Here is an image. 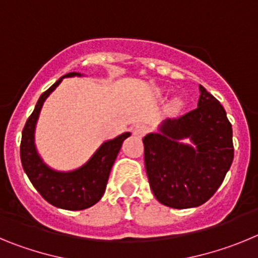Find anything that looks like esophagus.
Segmentation results:
<instances>
[{
    "label": "esophagus",
    "instance_id": "34e87169",
    "mask_svg": "<svg viewBox=\"0 0 258 258\" xmlns=\"http://www.w3.org/2000/svg\"><path fill=\"white\" fill-rule=\"evenodd\" d=\"M146 132H147V127H146L145 125H136V126L133 127V134L136 137H138V138H142L146 134Z\"/></svg>",
    "mask_w": 258,
    "mask_h": 258
}]
</instances>
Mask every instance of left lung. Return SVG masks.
I'll return each instance as SVG.
<instances>
[{
  "mask_svg": "<svg viewBox=\"0 0 258 258\" xmlns=\"http://www.w3.org/2000/svg\"><path fill=\"white\" fill-rule=\"evenodd\" d=\"M199 90L197 108L166 118L143 138L150 187L170 208H195L211 199L234 159L226 111L202 85Z\"/></svg>",
  "mask_w": 258,
  "mask_h": 258,
  "instance_id": "left-lung-1",
  "label": "left lung"
}]
</instances>
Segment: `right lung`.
I'll use <instances>...</instances> for the list:
<instances>
[{
	"instance_id": "1",
	"label": "right lung",
	"mask_w": 258,
	"mask_h": 258,
	"mask_svg": "<svg viewBox=\"0 0 258 258\" xmlns=\"http://www.w3.org/2000/svg\"><path fill=\"white\" fill-rule=\"evenodd\" d=\"M75 76L81 77L84 75L79 72H71L61 76L38 98L33 112L28 117L26 126L23 129L20 159L23 169L28 175L29 181L47 203L56 208L67 211H83L94 206L103 197L111 168L121 149L122 142L131 136V133L126 132L113 140L102 143L92 157L77 169L68 172L55 170L42 160L35 143L36 125L41 108L47 97L58 88L61 80Z\"/></svg>"
}]
</instances>
